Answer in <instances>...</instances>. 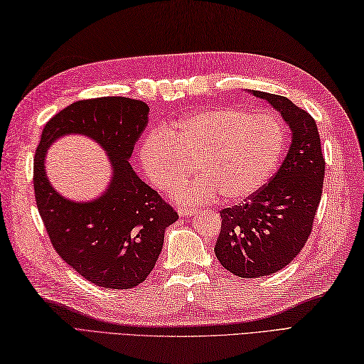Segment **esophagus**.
I'll list each match as a JSON object with an SVG mask.
<instances>
[{"instance_id": "1", "label": "esophagus", "mask_w": 364, "mask_h": 364, "mask_svg": "<svg viewBox=\"0 0 364 364\" xmlns=\"http://www.w3.org/2000/svg\"><path fill=\"white\" fill-rule=\"evenodd\" d=\"M177 213H179V216H182V218H188V216L194 215V213H196V210H194V208H185V207H181L179 210H177Z\"/></svg>"}]
</instances>
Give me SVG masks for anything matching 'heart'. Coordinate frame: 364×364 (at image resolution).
Listing matches in <instances>:
<instances>
[{
    "label": "heart",
    "instance_id": "b5f03b06",
    "mask_svg": "<svg viewBox=\"0 0 364 364\" xmlns=\"http://www.w3.org/2000/svg\"><path fill=\"white\" fill-rule=\"evenodd\" d=\"M284 146L279 123L269 114L211 108L154 129L140 146V162L154 187L170 191L193 171V181L174 190L176 200L196 203L219 193L224 202H241L259 191L277 168Z\"/></svg>",
    "mask_w": 364,
    "mask_h": 364
}]
</instances>
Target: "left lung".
Returning <instances> with one entry per match:
<instances>
[{"mask_svg":"<svg viewBox=\"0 0 364 364\" xmlns=\"http://www.w3.org/2000/svg\"><path fill=\"white\" fill-rule=\"evenodd\" d=\"M253 95L281 112L291 129V144L284 162L259 191L219 213L216 258L239 278L277 273L303 250L321 200L326 168L312 115L287 97L261 91Z\"/></svg>","mask_w":364,"mask_h":364,"instance_id":"1","label":"left lung"}]
</instances>
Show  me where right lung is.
<instances>
[{
    "label": "right lung",
    "instance_id": "right-lung-1",
    "mask_svg": "<svg viewBox=\"0 0 364 364\" xmlns=\"http://www.w3.org/2000/svg\"><path fill=\"white\" fill-rule=\"evenodd\" d=\"M148 111L146 103L127 97L75 102L44 125L35 151V202L52 247L78 274L105 289L144 282L161 255L165 228L179 218L128 162L146 127ZM70 132L92 136L112 159L110 188L94 203L66 201L43 174L47 146Z\"/></svg>",
    "mask_w": 364,
    "mask_h": 364
}]
</instances>
